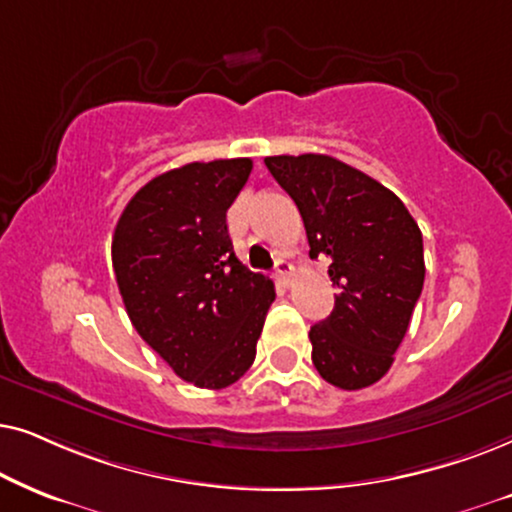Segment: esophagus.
<instances>
[{
  "label": "esophagus",
  "mask_w": 512,
  "mask_h": 512,
  "mask_svg": "<svg viewBox=\"0 0 512 512\" xmlns=\"http://www.w3.org/2000/svg\"><path fill=\"white\" fill-rule=\"evenodd\" d=\"M292 264L288 262V260H276V276H278V281H283V283H290V278H292Z\"/></svg>",
  "instance_id": "esophagus-1"
}]
</instances>
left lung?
I'll return each mask as SVG.
<instances>
[{"mask_svg":"<svg viewBox=\"0 0 512 512\" xmlns=\"http://www.w3.org/2000/svg\"><path fill=\"white\" fill-rule=\"evenodd\" d=\"M297 203L311 260L330 257L335 309L311 327V360L332 386L358 391L393 365L424 288V238L405 203L325 154L267 156Z\"/></svg>","mask_w":512,"mask_h":512,"instance_id":"obj_1","label":"left lung"}]
</instances>
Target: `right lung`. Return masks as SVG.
<instances>
[{
    "label": "right lung",
    "mask_w": 512,
    "mask_h": 512,
    "mask_svg": "<svg viewBox=\"0 0 512 512\" xmlns=\"http://www.w3.org/2000/svg\"><path fill=\"white\" fill-rule=\"evenodd\" d=\"M250 159L187 163L128 201L112 238L117 285L138 335L199 388L248 372L276 292L234 255L227 210Z\"/></svg>",
    "instance_id": "obj_1"
}]
</instances>
